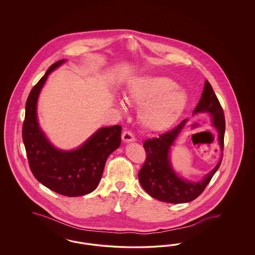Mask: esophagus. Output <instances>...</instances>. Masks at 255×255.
I'll return each instance as SVG.
<instances>
[{
  "label": "esophagus",
  "mask_w": 255,
  "mask_h": 255,
  "mask_svg": "<svg viewBox=\"0 0 255 255\" xmlns=\"http://www.w3.org/2000/svg\"><path fill=\"white\" fill-rule=\"evenodd\" d=\"M122 140L124 142H131V141H134L135 140L133 133L132 132H130V131H127V130L122 133Z\"/></svg>",
  "instance_id": "1"
}]
</instances>
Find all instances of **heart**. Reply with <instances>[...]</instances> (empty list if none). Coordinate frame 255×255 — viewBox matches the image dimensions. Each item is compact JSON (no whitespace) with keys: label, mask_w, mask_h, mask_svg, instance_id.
Here are the masks:
<instances>
[{"label":"heart","mask_w":255,"mask_h":255,"mask_svg":"<svg viewBox=\"0 0 255 255\" xmlns=\"http://www.w3.org/2000/svg\"><path fill=\"white\" fill-rule=\"evenodd\" d=\"M128 98L139 106L138 118L151 131H163L180 120L188 95L168 77L143 76L128 89Z\"/></svg>","instance_id":"1"}]
</instances>
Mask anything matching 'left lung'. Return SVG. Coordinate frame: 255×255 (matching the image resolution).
<instances>
[{
  "instance_id": "obj_1",
  "label": "left lung",
  "mask_w": 255,
  "mask_h": 255,
  "mask_svg": "<svg viewBox=\"0 0 255 255\" xmlns=\"http://www.w3.org/2000/svg\"><path fill=\"white\" fill-rule=\"evenodd\" d=\"M209 113L212 117V125L218 131L219 144L224 150V136L226 121L223 108L212 87L206 81L201 99L193 114ZM187 120H183L178 126L158 137L148 138L143 143L146 158L138 172V180L143 189L153 198L171 204L188 203L204 192L214 174L220 167L222 158L214 169L207 173L200 182H189L180 178L172 169L169 159L170 147L181 133Z\"/></svg>"
}]
</instances>
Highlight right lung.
Segmentation results:
<instances>
[{
	"label": "right lung",
	"instance_id": "right-lung-1",
	"mask_svg": "<svg viewBox=\"0 0 255 255\" xmlns=\"http://www.w3.org/2000/svg\"><path fill=\"white\" fill-rule=\"evenodd\" d=\"M63 62L51 65L30 91L22 133L28 164L37 181L58 194L77 197L97 188L107 158L121 145L122 126L100 128L73 151L58 150L49 143L37 121V99L48 75Z\"/></svg>",
	"mask_w": 255,
	"mask_h": 255
}]
</instances>
